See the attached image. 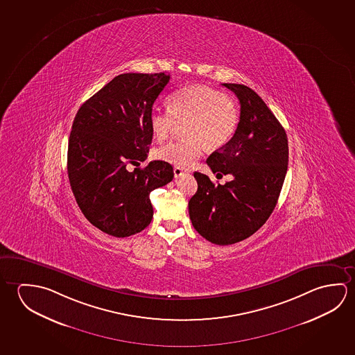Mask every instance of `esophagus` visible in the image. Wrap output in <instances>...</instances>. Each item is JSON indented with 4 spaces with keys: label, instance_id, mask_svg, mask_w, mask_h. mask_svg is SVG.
Returning <instances> with one entry per match:
<instances>
[{
    "label": "esophagus",
    "instance_id": "esophagus-1",
    "mask_svg": "<svg viewBox=\"0 0 355 355\" xmlns=\"http://www.w3.org/2000/svg\"><path fill=\"white\" fill-rule=\"evenodd\" d=\"M173 173H175V178H180V175H183L186 173V171L180 168V167H175V168H173Z\"/></svg>",
    "mask_w": 355,
    "mask_h": 355
}]
</instances>
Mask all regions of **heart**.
Masks as SVG:
<instances>
[{
    "instance_id": "heart-1",
    "label": "heart",
    "mask_w": 355,
    "mask_h": 355,
    "mask_svg": "<svg viewBox=\"0 0 355 355\" xmlns=\"http://www.w3.org/2000/svg\"><path fill=\"white\" fill-rule=\"evenodd\" d=\"M169 110L155 109L150 114L153 139H168L178 125L186 137L159 147L156 156L163 162L187 168L202 157L204 147L219 150L233 139L238 128L239 110L235 100L213 87L189 85L168 96Z\"/></svg>"
}]
</instances>
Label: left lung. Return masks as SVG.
<instances>
[{
    "label": "left lung",
    "instance_id": "left-lung-1",
    "mask_svg": "<svg viewBox=\"0 0 355 355\" xmlns=\"http://www.w3.org/2000/svg\"><path fill=\"white\" fill-rule=\"evenodd\" d=\"M240 101V121L233 139L210 155L213 173L232 175L225 184L194 172L198 191L188 203L193 227L216 245L251 236L266 223L282 189L288 164L285 128L249 87L223 84Z\"/></svg>",
    "mask_w": 355,
    "mask_h": 355
}]
</instances>
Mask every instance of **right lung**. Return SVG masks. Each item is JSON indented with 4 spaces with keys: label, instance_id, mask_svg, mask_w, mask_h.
Instances as JSON below:
<instances>
[{
    "label": "right lung",
    "instance_id": "1",
    "mask_svg": "<svg viewBox=\"0 0 355 355\" xmlns=\"http://www.w3.org/2000/svg\"><path fill=\"white\" fill-rule=\"evenodd\" d=\"M171 76L126 73L115 76L80 106L68 144V177L87 220L115 238L140 233L151 223L150 193L173 180L163 161L140 166L152 142V106Z\"/></svg>",
    "mask_w": 355,
    "mask_h": 355
}]
</instances>
